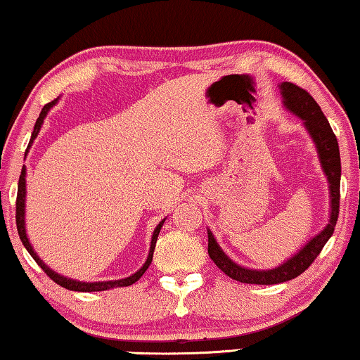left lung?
<instances>
[{"instance_id": "left-lung-1", "label": "left lung", "mask_w": 360, "mask_h": 360, "mask_svg": "<svg viewBox=\"0 0 360 360\" xmlns=\"http://www.w3.org/2000/svg\"><path fill=\"white\" fill-rule=\"evenodd\" d=\"M283 95V103L293 115L302 117L309 136L313 137L316 144L319 160H321L323 170L328 176L329 190H331V218L326 228L319 233L316 238L308 240L302 250H298L292 259L272 270H252L239 267L234 264L228 255H226L216 243L214 236L208 231V254L213 262L228 275L229 278L238 280L240 283H254V285H275L288 282V280L297 278L302 275L309 265L314 262L321 252L324 244L328 243L336 228L339 216V198H341V155H339V146L334 132L329 126L326 116L323 115L321 108L313 100L307 90L295 85V83L283 82L280 85Z\"/></svg>"}]
</instances>
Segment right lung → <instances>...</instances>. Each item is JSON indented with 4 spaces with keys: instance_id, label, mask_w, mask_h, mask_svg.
Segmentation results:
<instances>
[{
    "instance_id": "add662e5",
    "label": "right lung",
    "mask_w": 360,
    "mask_h": 360,
    "mask_svg": "<svg viewBox=\"0 0 360 360\" xmlns=\"http://www.w3.org/2000/svg\"><path fill=\"white\" fill-rule=\"evenodd\" d=\"M57 100H53L51 103H47L46 106L42 108L41 115H39L37 121H36V126H34V131H32V136H31V141H29V144H32V141L36 139L37 132L41 131V126L44 122V117H46L47 111L51 110V108L56 105ZM24 198H26V169L22 167L21 170V175H19V184H18V198H16V226H18V233H19V238H21L24 248L27 249V252L32 255V259L36 260L39 267H41L44 272H46L49 277H51L53 282L60 285V287L67 288V290H73V292H103V290H110V288H115V287H129V285L136 283L137 280H139L142 275L147 269H149V265L152 262V257H154V249H155V243H157V236L160 233V228L162 224H164V221H160V224L157 226L155 231H154V236H152V240H150V250H149V257H147L146 264L142 265V267L137 270L134 275H131V277L127 278H122V280H112V282H95V283H86V282H77V280H72V278H67V277H62V275H58L53 272L47 267L46 264L42 262L41 259L37 257V254L34 252L32 245L29 244V239L26 236V228H24Z\"/></svg>"
}]
</instances>
